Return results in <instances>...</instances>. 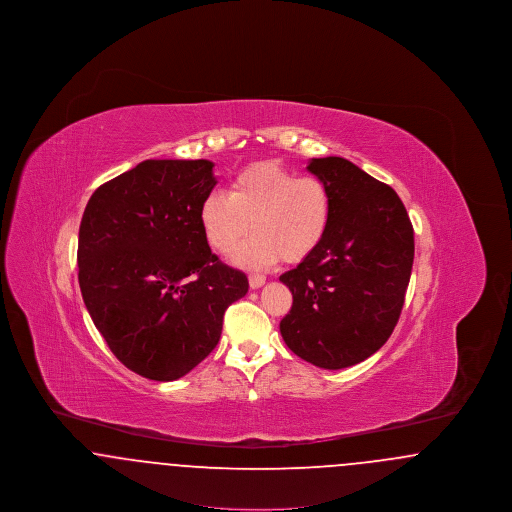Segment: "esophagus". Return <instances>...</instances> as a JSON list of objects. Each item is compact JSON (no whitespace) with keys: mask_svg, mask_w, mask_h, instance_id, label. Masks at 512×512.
I'll use <instances>...</instances> for the list:
<instances>
[{"mask_svg":"<svg viewBox=\"0 0 512 512\" xmlns=\"http://www.w3.org/2000/svg\"><path fill=\"white\" fill-rule=\"evenodd\" d=\"M265 282H267V278H265L263 274H251V276H249V286H251V290H259Z\"/></svg>","mask_w":512,"mask_h":512,"instance_id":"1","label":"esophagus"}]
</instances>
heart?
<instances>
[{"mask_svg":"<svg viewBox=\"0 0 512 512\" xmlns=\"http://www.w3.org/2000/svg\"><path fill=\"white\" fill-rule=\"evenodd\" d=\"M332 222V194L317 176H299L276 163H257L238 172L228 194L213 190L199 205L207 242L228 253L251 232L236 261L267 267L282 257L299 263L313 255Z\"/></svg>","mask_w":512,"mask_h":512,"instance_id":"1","label":"heart"}]
</instances>
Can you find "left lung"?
Returning a JSON list of instances; mask_svg holds the SVG:
<instances>
[{
    "label": "left lung",
    "instance_id": "1",
    "mask_svg": "<svg viewBox=\"0 0 512 512\" xmlns=\"http://www.w3.org/2000/svg\"><path fill=\"white\" fill-rule=\"evenodd\" d=\"M307 171L332 194V222L317 251L280 276L293 295L280 334L303 361L338 370L390 338L411 280L413 224L395 190L351 161L311 159Z\"/></svg>",
    "mask_w": 512,
    "mask_h": 512
}]
</instances>
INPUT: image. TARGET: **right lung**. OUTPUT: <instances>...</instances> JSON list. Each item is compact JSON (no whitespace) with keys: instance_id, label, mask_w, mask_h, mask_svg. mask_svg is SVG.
Returning <instances> with one entry per match:
<instances>
[{"instance_id":"1","label":"right lung","mask_w":512,"mask_h":512,"mask_svg":"<svg viewBox=\"0 0 512 512\" xmlns=\"http://www.w3.org/2000/svg\"><path fill=\"white\" fill-rule=\"evenodd\" d=\"M207 159H147L92 194L78 230V284L113 355L171 382L220 340L228 305L249 288L207 244L199 205L217 178Z\"/></svg>"}]
</instances>
